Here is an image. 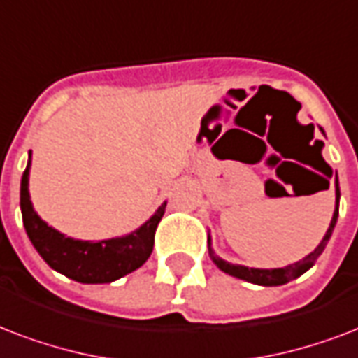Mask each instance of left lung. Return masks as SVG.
I'll return each instance as SVG.
<instances>
[{
    "label": "left lung",
    "mask_w": 358,
    "mask_h": 358,
    "mask_svg": "<svg viewBox=\"0 0 358 358\" xmlns=\"http://www.w3.org/2000/svg\"><path fill=\"white\" fill-rule=\"evenodd\" d=\"M321 133L324 135V131L321 129ZM329 184V182H327ZM336 208H334V214H332V220H331V225L327 229V233H324L323 240L319 242V245L313 250L312 253H308L306 257L300 259L296 263L293 264H287V266H283V268H248V266H242V264H233V263H227L225 259L217 257L212 250V245H210V238H208V253L214 264L217 266L220 270H223L225 274L229 276H234L238 278V280H244V282H250V283H255V285H264V287H276V285H283V283L291 282V280H296L299 276H302L306 270H310L315 264L317 257L323 253L324 245L327 242L331 240L332 236V231L336 227V222H338V208H340V185H338V174H336Z\"/></svg>",
    "instance_id": "1"
}]
</instances>
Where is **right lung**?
<instances>
[{
  "label": "right lung",
  "mask_w": 358,
  "mask_h": 358,
  "mask_svg": "<svg viewBox=\"0 0 358 358\" xmlns=\"http://www.w3.org/2000/svg\"><path fill=\"white\" fill-rule=\"evenodd\" d=\"M29 167L31 152L20 182L22 222L34 248L50 268L80 283H110L141 268L148 261L150 253L154 250L155 229L165 214L167 203L161 204L148 222L125 236L99 242L75 240L43 222L34 210L27 189Z\"/></svg>",
  "instance_id": "right-lung-1"
}]
</instances>
